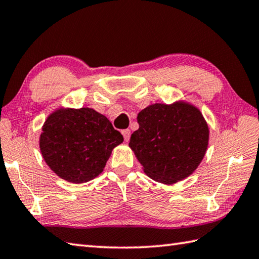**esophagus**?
Instances as JSON below:
<instances>
[{
  "label": "esophagus",
  "mask_w": 259,
  "mask_h": 259,
  "mask_svg": "<svg viewBox=\"0 0 259 259\" xmlns=\"http://www.w3.org/2000/svg\"><path fill=\"white\" fill-rule=\"evenodd\" d=\"M122 135H123V138H124V142H129L130 139V130L129 129H125V130H122Z\"/></svg>",
  "instance_id": "34e87169"
}]
</instances>
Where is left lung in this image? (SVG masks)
<instances>
[{
  "instance_id": "left-lung-1",
  "label": "left lung",
  "mask_w": 259,
  "mask_h": 259,
  "mask_svg": "<svg viewBox=\"0 0 259 259\" xmlns=\"http://www.w3.org/2000/svg\"><path fill=\"white\" fill-rule=\"evenodd\" d=\"M139 129L129 147L153 180L173 185L192 175L203 161L208 124L198 107L185 101L155 103L138 113Z\"/></svg>"
}]
</instances>
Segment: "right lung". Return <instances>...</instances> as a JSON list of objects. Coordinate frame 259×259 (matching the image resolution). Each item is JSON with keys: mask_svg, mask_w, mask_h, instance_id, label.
Segmentation results:
<instances>
[{"mask_svg": "<svg viewBox=\"0 0 259 259\" xmlns=\"http://www.w3.org/2000/svg\"><path fill=\"white\" fill-rule=\"evenodd\" d=\"M122 142V135L105 115L89 107H61L41 126L39 148L56 176L84 183L101 175L112 150Z\"/></svg>", "mask_w": 259, "mask_h": 259, "instance_id": "obj_1", "label": "right lung"}]
</instances>
